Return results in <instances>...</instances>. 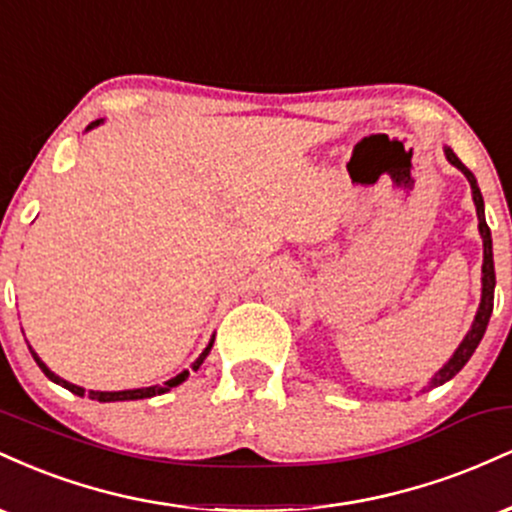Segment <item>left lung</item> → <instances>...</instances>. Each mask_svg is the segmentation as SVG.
Listing matches in <instances>:
<instances>
[{
	"label": "left lung",
	"mask_w": 512,
	"mask_h": 512,
	"mask_svg": "<svg viewBox=\"0 0 512 512\" xmlns=\"http://www.w3.org/2000/svg\"><path fill=\"white\" fill-rule=\"evenodd\" d=\"M445 156H448V161L452 163V166L460 168L462 173L467 175L469 185H472L474 204H477V216H479V233H481V238H484V264H481V274H484V276H481V303H479L477 317H474V322H472V330L467 332V337H464L460 349L452 354L450 361L438 370L436 378L428 383V390H431V387L448 383L450 378H455V375L464 368V363H467L469 358H472L474 351H477L481 337H484V332H486V325H489V317H491V310H493V289H496V272H493V250H491V231H489V226H486V219H484V199H481L479 185H477V180H474L472 170H469L460 161V158L452 154V149H445Z\"/></svg>",
	"instance_id": "1"
}]
</instances>
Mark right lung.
Segmentation results:
<instances>
[{
	"label": "right lung",
	"instance_id": "add662e5",
	"mask_svg": "<svg viewBox=\"0 0 512 512\" xmlns=\"http://www.w3.org/2000/svg\"><path fill=\"white\" fill-rule=\"evenodd\" d=\"M96 125H101V120H96V122H91V125H88V129L91 127H96ZM211 344H214V339H211L209 342V346L207 349L202 351V356L197 358L195 361V366L192 368H199L202 366V361L204 358H207V354L211 351ZM28 349H31V346H28ZM33 354V358H35V363H38L40 366V370H43L45 375H48V378L52 380V383H57V385H62V387H67L69 392H74V395H79V397H84V387H79V385H72V383H67V380H62L60 375H55L52 373V370L45 366L43 361H40L38 358V354H35V351H31ZM187 370H182L180 375H175L173 380H168V383H163V385H154V387H142V390H122V392H96V390H88V397L91 399H98V402H125V399H146V397H154V395H163V392H168L170 387H178L180 383H185V378H187Z\"/></svg>",
	"mask_w": 512,
	"mask_h": 512
}]
</instances>
